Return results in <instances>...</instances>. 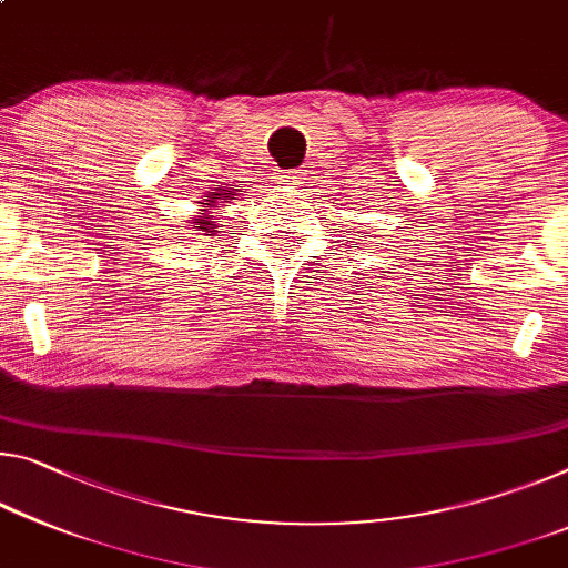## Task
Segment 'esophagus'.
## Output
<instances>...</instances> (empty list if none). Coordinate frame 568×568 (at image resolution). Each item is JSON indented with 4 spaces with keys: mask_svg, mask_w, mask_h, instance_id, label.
Wrapping results in <instances>:
<instances>
[{
    "mask_svg": "<svg viewBox=\"0 0 568 568\" xmlns=\"http://www.w3.org/2000/svg\"><path fill=\"white\" fill-rule=\"evenodd\" d=\"M303 171L301 169H295V171H281V174H277V182H281L283 186H298V184H303Z\"/></svg>",
    "mask_w": 568,
    "mask_h": 568,
    "instance_id": "34e87169",
    "label": "esophagus"
}]
</instances>
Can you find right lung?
<instances>
[{
    "mask_svg": "<svg viewBox=\"0 0 568 568\" xmlns=\"http://www.w3.org/2000/svg\"><path fill=\"white\" fill-rule=\"evenodd\" d=\"M224 192H227V189H222V194ZM222 194L212 192V196H210V200H206V204L214 206V204H217V200H222ZM200 204H204V202H200ZM194 224H200L202 232H212V235H214V232H217V224H212V214H206V210H202V217L196 220Z\"/></svg>",
    "mask_w": 568,
    "mask_h": 568,
    "instance_id": "1",
    "label": "right lung"
}]
</instances>
